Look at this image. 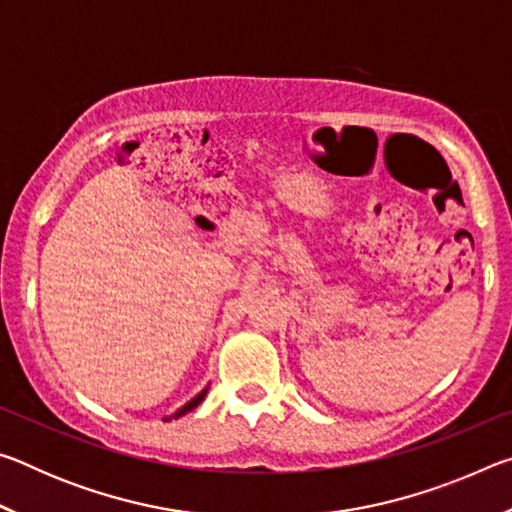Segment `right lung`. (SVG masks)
I'll return each instance as SVG.
<instances>
[{
  "label": "right lung",
  "instance_id": "1",
  "mask_svg": "<svg viewBox=\"0 0 512 512\" xmlns=\"http://www.w3.org/2000/svg\"><path fill=\"white\" fill-rule=\"evenodd\" d=\"M207 388H210V386H205L201 393H198L196 397H192V400H189L185 406H180L178 411H173L171 415H167V418H164V422H169V420H178V418H183V415H187L189 411H194L196 406L205 400V395H207Z\"/></svg>",
  "mask_w": 512,
  "mask_h": 512
}]
</instances>
